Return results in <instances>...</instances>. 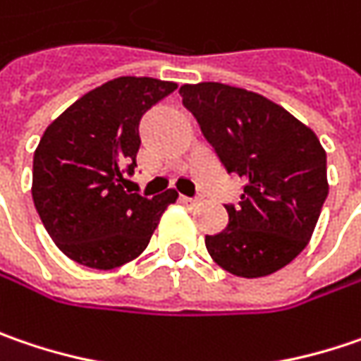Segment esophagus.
Here are the masks:
<instances>
[{"label": "esophagus", "instance_id": "34e87169", "mask_svg": "<svg viewBox=\"0 0 361 361\" xmlns=\"http://www.w3.org/2000/svg\"><path fill=\"white\" fill-rule=\"evenodd\" d=\"M180 201H183L185 205H197V203H199V197H180Z\"/></svg>", "mask_w": 361, "mask_h": 361}]
</instances>
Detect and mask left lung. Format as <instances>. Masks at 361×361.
I'll return each instance as SVG.
<instances>
[{"instance_id": "left-lung-1", "label": "left lung", "mask_w": 361, "mask_h": 361, "mask_svg": "<svg viewBox=\"0 0 361 361\" xmlns=\"http://www.w3.org/2000/svg\"><path fill=\"white\" fill-rule=\"evenodd\" d=\"M183 105L227 174L245 178L229 224L205 235L209 256L242 279L284 268L309 243L327 199V156L305 123L258 93L224 82L180 87Z\"/></svg>"}]
</instances>
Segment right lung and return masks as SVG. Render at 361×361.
Instances as JSON below:
<instances>
[{"instance_id":"right-lung-1","label":"right lung","mask_w":361,"mask_h":361,"mask_svg":"<svg viewBox=\"0 0 361 361\" xmlns=\"http://www.w3.org/2000/svg\"><path fill=\"white\" fill-rule=\"evenodd\" d=\"M176 89L152 77H119L54 119L34 152L32 199L48 235L71 260L111 270L150 243L176 190L152 199L126 190L140 150V119Z\"/></svg>"}]
</instances>
